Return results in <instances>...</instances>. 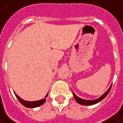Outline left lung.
Here are the masks:
<instances>
[{
	"label": "left lung",
	"mask_w": 123,
	"mask_h": 123,
	"mask_svg": "<svg viewBox=\"0 0 123 123\" xmlns=\"http://www.w3.org/2000/svg\"><path fill=\"white\" fill-rule=\"evenodd\" d=\"M112 87V84L111 85V86L109 87V88L108 89V90L106 91V92L104 94H102L100 97H99L98 98L96 99V100H84V99L81 98H80L78 97V96L76 95V94L74 93V92H73V96H74V98L76 100V102H78V103H79L80 105H86V106H89V105H95L96 103H98V102H100L102 100L105 98L106 96L108 95V94L110 92V90H111V89Z\"/></svg>",
	"instance_id": "1"
}]
</instances>
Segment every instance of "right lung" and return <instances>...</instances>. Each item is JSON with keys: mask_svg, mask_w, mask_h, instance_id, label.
I'll use <instances>...</instances> for the list:
<instances>
[{"mask_svg": "<svg viewBox=\"0 0 123 123\" xmlns=\"http://www.w3.org/2000/svg\"><path fill=\"white\" fill-rule=\"evenodd\" d=\"M14 93H15L16 97L17 98L18 100L21 102V104H22L23 105L25 106V107H27V108H36V107H38L39 106H41L42 105H43L44 102H45V100H46V98L47 97V95H48V93H47L44 98L41 99L39 100H36V101H27V100H25L21 98V97H19L15 92H14Z\"/></svg>", "mask_w": 123, "mask_h": 123, "instance_id": "right-lung-1", "label": "right lung"}]
</instances>
